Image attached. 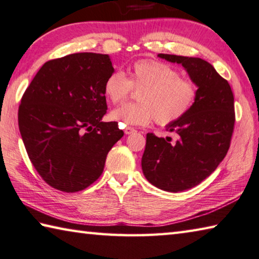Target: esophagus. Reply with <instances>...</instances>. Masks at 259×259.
<instances>
[{"label":"esophagus","mask_w":259,"mask_h":259,"mask_svg":"<svg viewBox=\"0 0 259 259\" xmlns=\"http://www.w3.org/2000/svg\"><path fill=\"white\" fill-rule=\"evenodd\" d=\"M134 133H136V130L133 128V126H126V128L124 129V134L125 135H131V134H134Z\"/></svg>","instance_id":"esophagus-1"}]
</instances>
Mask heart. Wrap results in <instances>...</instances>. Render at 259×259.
Masks as SVG:
<instances>
[{
	"label": "heart",
	"instance_id": "heart-1",
	"mask_svg": "<svg viewBox=\"0 0 259 259\" xmlns=\"http://www.w3.org/2000/svg\"><path fill=\"white\" fill-rule=\"evenodd\" d=\"M133 89L138 103L114 109L111 119L121 125H145L153 119L157 124L169 125L183 119L198 97L194 82L183 78L170 65L159 60H137L129 68V77L114 72L104 84V93L114 105L129 98Z\"/></svg>",
	"mask_w": 259,
	"mask_h": 259
}]
</instances>
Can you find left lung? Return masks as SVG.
<instances>
[{"label": "left lung", "mask_w": 259, "mask_h": 259, "mask_svg": "<svg viewBox=\"0 0 259 259\" xmlns=\"http://www.w3.org/2000/svg\"><path fill=\"white\" fill-rule=\"evenodd\" d=\"M157 56L186 69L198 87V97L183 119L166 125V130L176 133V142L146 135L142 168L152 185L166 192H182L199 185L225 157L234 129V97L229 82L208 61Z\"/></svg>", "instance_id": "left-lung-1"}]
</instances>
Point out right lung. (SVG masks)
I'll use <instances>...</instances> for the list:
<instances>
[{
  "label": "right lung",
  "instance_id": "right-lung-1",
  "mask_svg": "<svg viewBox=\"0 0 259 259\" xmlns=\"http://www.w3.org/2000/svg\"><path fill=\"white\" fill-rule=\"evenodd\" d=\"M108 55L81 52L47 61L21 98L18 124L30 162L48 185L74 193L103 174L117 122H103Z\"/></svg>",
  "mask_w": 259,
  "mask_h": 259
}]
</instances>
